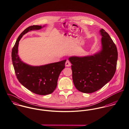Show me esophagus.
Wrapping results in <instances>:
<instances>
[{
    "mask_svg": "<svg viewBox=\"0 0 129 129\" xmlns=\"http://www.w3.org/2000/svg\"><path fill=\"white\" fill-rule=\"evenodd\" d=\"M65 66L66 67H69L71 66V63L69 60H67L65 63Z\"/></svg>",
    "mask_w": 129,
    "mask_h": 129,
    "instance_id": "obj_1",
    "label": "esophagus"
}]
</instances>
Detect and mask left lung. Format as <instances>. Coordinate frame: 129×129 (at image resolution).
I'll return each mask as SVG.
<instances>
[{
	"label": "left lung",
	"instance_id": "obj_1",
	"mask_svg": "<svg viewBox=\"0 0 129 129\" xmlns=\"http://www.w3.org/2000/svg\"><path fill=\"white\" fill-rule=\"evenodd\" d=\"M102 49L93 56L71 57L72 79L76 88L84 93H92L102 88L114 75L118 52L114 43L104 29H100Z\"/></svg>",
	"mask_w": 129,
	"mask_h": 129
}]
</instances>
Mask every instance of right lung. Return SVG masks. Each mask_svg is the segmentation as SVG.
<instances>
[{"label":"right lung","instance_id":"add662e5","mask_svg":"<svg viewBox=\"0 0 129 129\" xmlns=\"http://www.w3.org/2000/svg\"><path fill=\"white\" fill-rule=\"evenodd\" d=\"M41 26H31L19 36L12 50V60L16 76L19 82L33 93L49 94L55 89L59 76L65 68L66 60L41 66H31L21 61L18 55L19 42L29 31L40 29Z\"/></svg>","mask_w":129,"mask_h":129}]
</instances>
